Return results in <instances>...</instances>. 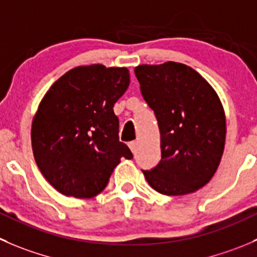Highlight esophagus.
Returning <instances> with one entry per match:
<instances>
[{
  "label": "esophagus",
  "instance_id": "obj_1",
  "mask_svg": "<svg viewBox=\"0 0 257 257\" xmlns=\"http://www.w3.org/2000/svg\"><path fill=\"white\" fill-rule=\"evenodd\" d=\"M128 146H129V148H131V151L134 153V152H136V149H137V142H131Z\"/></svg>",
  "mask_w": 257,
  "mask_h": 257
}]
</instances>
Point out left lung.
Wrapping results in <instances>:
<instances>
[{"instance_id":"8db88e82","label":"left lung","mask_w":257,"mask_h":257,"mask_svg":"<svg viewBox=\"0 0 257 257\" xmlns=\"http://www.w3.org/2000/svg\"><path fill=\"white\" fill-rule=\"evenodd\" d=\"M134 73L161 132L162 159L144 177L162 195L193 193L210 182L223 154L222 103L205 78L181 62L144 64Z\"/></svg>"}]
</instances>
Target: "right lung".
<instances>
[{"mask_svg": "<svg viewBox=\"0 0 257 257\" xmlns=\"http://www.w3.org/2000/svg\"><path fill=\"white\" fill-rule=\"evenodd\" d=\"M131 83L126 68L81 65L60 76L32 119L34 158L61 195L93 198L108 184L121 157L133 158L119 142L113 106Z\"/></svg>", "mask_w": 257, "mask_h": 257, "instance_id": "obj_1", "label": "right lung"}]
</instances>
